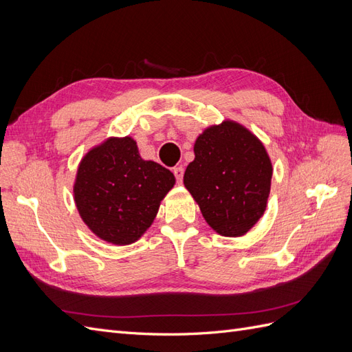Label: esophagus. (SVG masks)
Segmentation results:
<instances>
[{
    "label": "esophagus",
    "instance_id": "esophagus-1",
    "mask_svg": "<svg viewBox=\"0 0 352 352\" xmlns=\"http://www.w3.org/2000/svg\"><path fill=\"white\" fill-rule=\"evenodd\" d=\"M173 175H175L176 180H177V184L182 182V179H184V167H182V166L175 167V168H173Z\"/></svg>",
    "mask_w": 352,
    "mask_h": 352
}]
</instances>
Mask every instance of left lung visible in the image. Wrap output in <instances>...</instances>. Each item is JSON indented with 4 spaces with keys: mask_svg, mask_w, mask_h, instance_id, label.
I'll list each match as a JSON object with an SVG mask.
<instances>
[{
    "mask_svg": "<svg viewBox=\"0 0 352 352\" xmlns=\"http://www.w3.org/2000/svg\"><path fill=\"white\" fill-rule=\"evenodd\" d=\"M184 184L206 221L221 236L238 238L267 207L273 167L263 142L247 127L225 120L202 132Z\"/></svg>",
    "mask_w": 352,
    "mask_h": 352,
    "instance_id": "1",
    "label": "left lung"
}]
</instances>
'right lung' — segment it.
<instances>
[{"label":"right lung","instance_id":"right-lung-1","mask_svg":"<svg viewBox=\"0 0 352 352\" xmlns=\"http://www.w3.org/2000/svg\"><path fill=\"white\" fill-rule=\"evenodd\" d=\"M173 173L144 160L131 136L109 138L80 160L73 195L82 220L100 239L129 245L153 225Z\"/></svg>","mask_w":352,"mask_h":352}]
</instances>
